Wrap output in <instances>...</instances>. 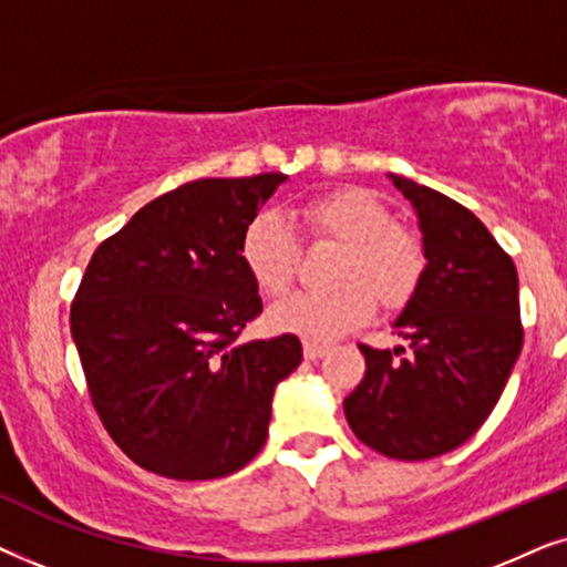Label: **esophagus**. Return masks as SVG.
Returning <instances> with one entry per match:
<instances>
[{"mask_svg": "<svg viewBox=\"0 0 567 567\" xmlns=\"http://www.w3.org/2000/svg\"><path fill=\"white\" fill-rule=\"evenodd\" d=\"M328 353V346L324 343H315V340H305V359L307 361H317Z\"/></svg>", "mask_w": 567, "mask_h": 567, "instance_id": "obj_1", "label": "esophagus"}]
</instances>
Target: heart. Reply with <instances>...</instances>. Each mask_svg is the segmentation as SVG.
I'll return each instance as SVG.
<instances>
[{
	"mask_svg": "<svg viewBox=\"0 0 567 567\" xmlns=\"http://www.w3.org/2000/svg\"><path fill=\"white\" fill-rule=\"evenodd\" d=\"M309 237L340 245L328 293H293L268 312L270 328L324 343L359 328L374 315V298L386 307L402 305L423 276V245L413 231L394 224V216L374 193L338 188L322 193L299 212ZM239 255L255 286L268 297H281L297 276L299 243L289 221L262 212L243 231Z\"/></svg>",
	"mask_w": 567,
	"mask_h": 567,
	"instance_id": "b5f03b06",
	"label": "heart"
}]
</instances>
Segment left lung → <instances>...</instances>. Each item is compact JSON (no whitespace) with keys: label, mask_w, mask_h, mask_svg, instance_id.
<instances>
[{"label":"left lung","mask_w":567,"mask_h":567,"mask_svg":"<svg viewBox=\"0 0 567 567\" xmlns=\"http://www.w3.org/2000/svg\"><path fill=\"white\" fill-rule=\"evenodd\" d=\"M390 177L423 231V276L394 320L410 351L361 343L367 374L343 410L374 452L421 462L462 446L493 413L524 343L518 276L470 208L408 177Z\"/></svg>","instance_id":"8db88e82"}]
</instances>
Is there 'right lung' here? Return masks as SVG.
I'll list each match as a JSON object with an SVG mask.
<instances>
[{
    "mask_svg": "<svg viewBox=\"0 0 567 567\" xmlns=\"http://www.w3.org/2000/svg\"><path fill=\"white\" fill-rule=\"evenodd\" d=\"M281 173L204 177L154 198L92 255L72 338L111 439L173 480L243 470L268 436L297 336L237 343L262 312L239 245Z\"/></svg>",
    "mask_w": 567,
    "mask_h": 567,
    "instance_id": "1",
    "label": "right lung"
}]
</instances>
